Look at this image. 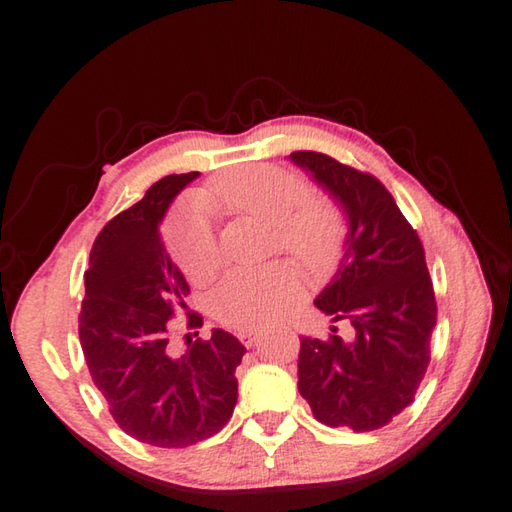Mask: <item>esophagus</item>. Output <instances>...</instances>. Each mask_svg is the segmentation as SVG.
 <instances>
[{"mask_svg":"<svg viewBox=\"0 0 512 512\" xmlns=\"http://www.w3.org/2000/svg\"><path fill=\"white\" fill-rule=\"evenodd\" d=\"M238 339L245 347H252L260 341V332L258 330H240L238 332Z\"/></svg>","mask_w":512,"mask_h":512,"instance_id":"34e87169","label":"esophagus"}]
</instances>
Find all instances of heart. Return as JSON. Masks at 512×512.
<instances>
[{"mask_svg": "<svg viewBox=\"0 0 512 512\" xmlns=\"http://www.w3.org/2000/svg\"><path fill=\"white\" fill-rule=\"evenodd\" d=\"M211 205L256 218L272 227V243L318 274L334 265L343 245V220L327 200L307 198L305 182L276 165L227 171L211 185ZM169 254L189 281H207L218 269V245L207 218L198 211L178 216L167 229ZM303 294L301 274L292 265L234 269L211 294L220 323L256 330L278 321Z\"/></svg>", "mask_w": 512, "mask_h": 512, "instance_id": "b5f03b06", "label": "heart"}]
</instances>
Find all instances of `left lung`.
Wrapping results in <instances>:
<instances>
[{"mask_svg":"<svg viewBox=\"0 0 512 512\" xmlns=\"http://www.w3.org/2000/svg\"><path fill=\"white\" fill-rule=\"evenodd\" d=\"M347 218L339 269L316 296L318 310L352 325L350 339L303 336L298 392L332 428L368 432L388 426L414 401L430 363L437 323L435 289L417 231L370 173L325 153L294 151Z\"/></svg>","mask_w":512,"mask_h":512,"instance_id":"1","label":"left lung"}]
</instances>
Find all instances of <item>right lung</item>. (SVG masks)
Instances as JSON below:
<instances>
[{
    "mask_svg": "<svg viewBox=\"0 0 512 512\" xmlns=\"http://www.w3.org/2000/svg\"><path fill=\"white\" fill-rule=\"evenodd\" d=\"M198 171L173 173L104 225L84 272L80 343L95 388L129 437L187 448L225 428L238 401L236 368L247 352L236 336L211 332L176 352L171 316L189 285L160 240L169 205ZM200 327L198 314H187ZM198 336V332L194 334Z\"/></svg>",
    "mask_w": 512,
    "mask_h": 512,
    "instance_id": "right-lung-1",
    "label": "right lung"
}]
</instances>
